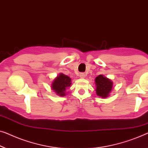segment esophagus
I'll use <instances>...</instances> for the list:
<instances>
[{
  "label": "esophagus",
  "instance_id": "obj_1",
  "mask_svg": "<svg viewBox=\"0 0 148 148\" xmlns=\"http://www.w3.org/2000/svg\"><path fill=\"white\" fill-rule=\"evenodd\" d=\"M85 76H86V74L84 73H80V78H84Z\"/></svg>",
  "mask_w": 148,
  "mask_h": 148
}]
</instances>
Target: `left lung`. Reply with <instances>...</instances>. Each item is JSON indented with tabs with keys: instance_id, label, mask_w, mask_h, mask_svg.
<instances>
[{
	"instance_id": "1",
	"label": "left lung",
	"mask_w": 148,
	"mask_h": 148,
	"mask_svg": "<svg viewBox=\"0 0 148 148\" xmlns=\"http://www.w3.org/2000/svg\"><path fill=\"white\" fill-rule=\"evenodd\" d=\"M96 92L98 96L102 98H108L112 91L113 82L110 79L100 74L95 78Z\"/></svg>"
}]
</instances>
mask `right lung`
Listing matches in <instances>:
<instances>
[{"label":"right lung","mask_w":148,"mask_h":148,"mask_svg":"<svg viewBox=\"0 0 148 148\" xmlns=\"http://www.w3.org/2000/svg\"><path fill=\"white\" fill-rule=\"evenodd\" d=\"M72 84L71 78L62 73L59 74L51 84L52 90L59 96H64L66 90Z\"/></svg>","instance_id":"add662e5"}]
</instances>
